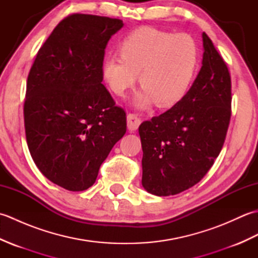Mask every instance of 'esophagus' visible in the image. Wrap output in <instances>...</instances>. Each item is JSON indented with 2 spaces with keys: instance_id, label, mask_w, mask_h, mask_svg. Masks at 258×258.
<instances>
[{
  "instance_id": "esophagus-1",
  "label": "esophagus",
  "mask_w": 258,
  "mask_h": 258,
  "mask_svg": "<svg viewBox=\"0 0 258 258\" xmlns=\"http://www.w3.org/2000/svg\"><path fill=\"white\" fill-rule=\"evenodd\" d=\"M141 124V118L136 114H128L127 115V128L131 132H134L139 128Z\"/></svg>"
}]
</instances>
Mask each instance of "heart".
Returning a JSON list of instances; mask_svg holds the SVG:
<instances>
[{
    "mask_svg": "<svg viewBox=\"0 0 258 258\" xmlns=\"http://www.w3.org/2000/svg\"><path fill=\"white\" fill-rule=\"evenodd\" d=\"M120 55H109L101 64L104 83L114 94L124 95L136 80L143 91L134 98L135 106L145 108L155 101L158 106L176 103L187 92L199 64V46L185 33H169L140 27L119 44Z\"/></svg>",
    "mask_w": 258,
    "mask_h": 258,
    "instance_id": "1",
    "label": "heart"
}]
</instances>
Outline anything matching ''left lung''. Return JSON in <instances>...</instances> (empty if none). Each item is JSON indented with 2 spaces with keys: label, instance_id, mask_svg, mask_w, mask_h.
I'll use <instances>...</instances> for the list:
<instances>
[{
  "label": "left lung",
  "instance_id": "left-lung-1",
  "mask_svg": "<svg viewBox=\"0 0 258 258\" xmlns=\"http://www.w3.org/2000/svg\"><path fill=\"white\" fill-rule=\"evenodd\" d=\"M202 68L188 92L139 127L142 185L157 196L175 195L205 176L220 155L231 119V75L203 33Z\"/></svg>",
  "mask_w": 258,
  "mask_h": 258
}]
</instances>
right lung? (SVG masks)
I'll use <instances>...</instances> for the list:
<instances>
[{
    "mask_svg": "<svg viewBox=\"0 0 258 258\" xmlns=\"http://www.w3.org/2000/svg\"><path fill=\"white\" fill-rule=\"evenodd\" d=\"M123 21L91 14L62 20L27 76L24 125L35 165L52 183L80 191L126 132V114L102 84L107 42Z\"/></svg>",
    "mask_w": 258,
    "mask_h": 258,
    "instance_id": "add662e5",
    "label": "right lung"
}]
</instances>
